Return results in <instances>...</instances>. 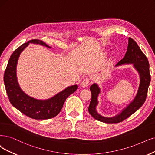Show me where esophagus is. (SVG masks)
Segmentation results:
<instances>
[{
    "label": "esophagus",
    "instance_id": "esophagus-1",
    "mask_svg": "<svg viewBox=\"0 0 155 155\" xmlns=\"http://www.w3.org/2000/svg\"><path fill=\"white\" fill-rule=\"evenodd\" d=\"M89 84V81L88 78H84L83 81H82L81 84V87L85 88V87H88V85Z\"/></svg>",
    "mask_w": 155,
    "mask_h": 155
}]
</instances>
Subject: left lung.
Masks as SVG:
<instances>
[{"label": "left lung", "instance_id": "left-lung-1", "mask_svg": "<svg viewBox=\"0 0 155 155\" xmlns=\"http://www.w3.org/2000/svg\"><path fill=\"white\" fill-rule=\"evenodd\" d=\"M125 64H132L138 72L140 82L137 94L134 100L117 115L111 117L101 116L96 110L98 105V96L101 89L96 83L90 87L92 97L89 106V112L95 119L106 123H117L132 115L144 104L145 102L149 85L151 81L150 73V64L146 56L142 52L140 47L134 40L129 38L127 51L123 59L120 61L115 67Z\"/></svg>", "mask_w": 155, "mask_h": 155}]
</instances>
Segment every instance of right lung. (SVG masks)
Wrapping results in <instances>:
<instances>
[{"label":"right lung","mask_w":155,"mask_h":155,"mask_svg":"<svg viewBox=\"0 0 155 155\" xmlns=\"http://www.w3.org/2000/svg\"><path fill=\"white\" fill-rule=\"evenodd\" d=\"M29 43L39 44L51 48L50 46L41 40L32 39L15 50L10 57L4 73L5 90L11 105L25 116L34 119H51L61 112L65 100L78 89V85L68 86L47 100H38L25 93L17 81L16 66L21 53Z\"/></svg>","instance_id":"right-lung-1"}]
</instances>
